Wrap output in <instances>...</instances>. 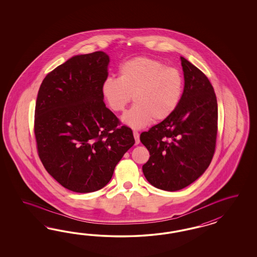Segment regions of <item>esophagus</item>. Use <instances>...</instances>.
<instances>
[{
  "instance_id": "obj_1",
  "label": "esophagus",
  "mask_w": 257,
  "mask_h": 257,
  "mask_svg": "<svg viewBox=\"0 0 257 257\" xmlns=\"http://www.w3.org/2000/svg\"><path fill=\"white\" fill-rule=\"evenodd\" d=\"M133 134H134V138H135V140H136V144L138 145L140 143V134H139V132H137V131H134Z\"/></svg>"
}]
</instances>
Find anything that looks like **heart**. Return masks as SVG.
I'll use <instances>...</instances> for the list:
<instances>
[{
  "mask_svg": "<svg viewBox=\"0 0 257 257\" xmlns=\"http://www.w3.org/2000/svg\"><path fill=\"white\" fill-rule=\"evenodd\" d=\"M119 77H107L101 94L109 108L123 111L132 100L135 104L121 117L134 129H141L152 120L171 117L184 92V77L179 70L150 57H136L119 67Z\"/></svg>",
  "mask_w": 257,
  "mask_h": 257,
  "instance_id": "b5f03b06",
  "label": "heart"
}]
</instances>
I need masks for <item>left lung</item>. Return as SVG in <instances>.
<instances>
[{"mask_svg": "<svg viewBox=\"0 0 257 257\" xmlns=\"http://www.w3.org/2000/svg\"><path fill=\"white\" fill-rule=\"evenodd\" d=\"M185 86L171 117L141 133L150 158L142 171L149 183L167 191L189 186L209 167L218 132V103L205 74L181 56Z\"/></svg>", "mask_w": 257, "mask_h": 257, "instance_id": "1", "label": "left lung"}]
</instances>
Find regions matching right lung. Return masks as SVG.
<instances>
[{
  "label": "right lung",
  "mask_w": 257,
  "mask_h": 257,
  "mask_svg": "<svg viewBox=\"0 0 257 257\" xmlns=\"http://www.w3.org/2000/svg\"><path fill=\"white\" fill-rule=\"evenodd\" d=\"M108 64L103 52L75 55L48 73L39 87L34 125L39 158L73 192L105 187L135 144L131 128L121 126L103 101Z\"/></svg>",
  "instance_id": "1"
}]
</instances>
